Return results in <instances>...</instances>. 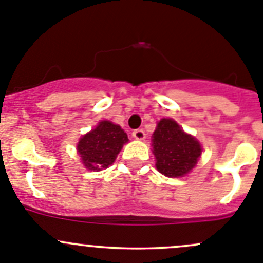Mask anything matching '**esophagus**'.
I'll return each instance as SVG.
<instances>
[{
  "label": "esophagus",
  "mask_w": 263,
  "mask_h": 263,
  "mask_svg": "<svg viewBox=\"0 0 263 263\" xmlns=\"http://www.w3.org/2000/svg\"><path fill=\"white\" fill-rule=\"evenodd\" d=\"M132 136L135 137L136 140H144L145 139V132L144 129H135L134 132H132Z\"/></svg>",
  "instance_id": "esophagus-1"
}]
</instances>
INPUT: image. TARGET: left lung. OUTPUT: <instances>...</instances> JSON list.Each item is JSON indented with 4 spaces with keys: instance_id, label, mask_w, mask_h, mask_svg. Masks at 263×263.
<instances>
[{
    "instance_id": "obj_1",
    "label": "left lung",
    "mask_w": 263,
    "mask_h": 263,
    "mask_svg": "<svg viewBox=\"0 0 263 263\" xmlns=\"http://www.w3.org/2000/svg\"><path fill=\"white\" fill-rule=\"evenodd\" d=\"M155 167L167 177H182L198 163L202 146L191 135L186 134L176 121L163 118L158 122L152 137Z\"/></svg>"
}]
</instances>
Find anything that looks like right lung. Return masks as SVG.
I'll return each mask as SVG.
<instances>
[{"mask_svg":"<svg viewBox=\"0 0 263 263\" xmlns=\"http://www.w3.org/2000/svg\"><path fill=\"white\" fill-rule=\"evenodd\" d=\"M126 142L128 137L121 126L101 121L92 131L81 137L77 150L87 170L100 171L113 164Z\"/></svg>","mask_w":263,"mask_h":263,"instance_id":"1","label":"right lung"}]
</instances>
